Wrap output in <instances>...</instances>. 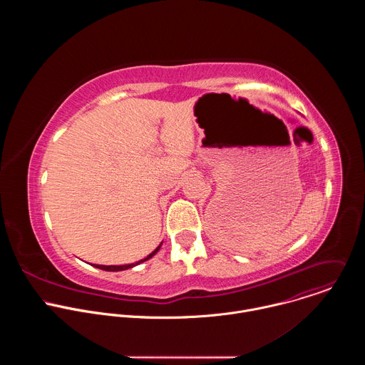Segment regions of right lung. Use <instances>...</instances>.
Wrapping results in <instances>:
<instances>
[{"label":"right lung","mask_w":365,"mask_h":365,"mask_svg":"<svg viewBox=\"0 0 365 365\" xmlns=\"http://www.w3.org/2000/svg\"><path fill=\"white\" fill-rule=\"evenodd\" d=\"M162 244H163V242H160V245H159L158 248H155V250H154L151 254H148L145 258L140 259V262L131 263V264H123V266H102V264H92V266H93V267H96V269H101V270H106V272H123V270H128V269H133V267L138 266L140 263H144V262H147V259H150L153 255L158 254V251L160 250Z\"/></svg>","instance_id":"right-lung-1"}]
</instances>
